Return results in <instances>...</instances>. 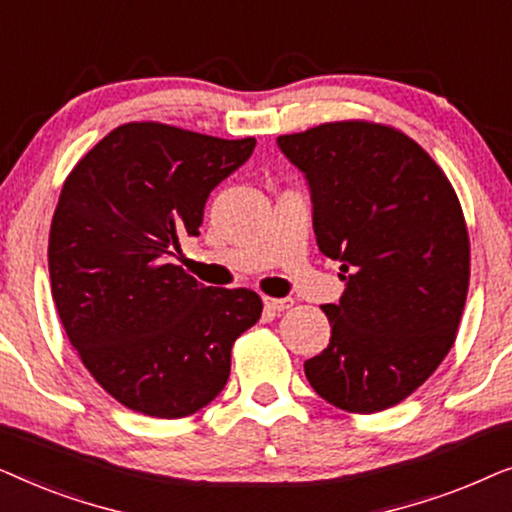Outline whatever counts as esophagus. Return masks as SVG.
<instances>
[{"label":"esophagus","mask_w":512,"mask_h":512,"mask_svg":"<svg viewBox=\"0 0 512 512\" xmlns=\"http://www.w3.org/2000/svg\"><path fill=\"white\" fill-rule=\"evenodd\" d=\"M263 305H265V310H270V312H284V310H289V307L293 305V300L291 298H270V296H265L263 298Z\"/></svg>","instance_id":"1"}]
</instances>
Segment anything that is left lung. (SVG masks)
<instances>
[{"label": "left lung", "mask_w": 512, "mask_h": 512, "mask_svg": "<svg viewBox=\"0 0 512 512\" xmlns=\"http://www.w3.org/2000/svg\"><path fill=\"white\" fill-rule=\"evenodd\" d=\"M305 174L321 254L345 293L324 305L331 342L305 361L312 389L347 412L387 410L429 380L457 338L471 277L459 198L401 130L321 123L277 137Z\"/></svg>", "instance_id": "1"}]
</instances>
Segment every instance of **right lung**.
Wrapping results in <instances>:
<instances>
[{"label": "right lung", "instance_id": "add662e5", "mask_svg": "<svg viewBox=\"0 0 512 512\" xmlns=\"http://www.w3.org/2000/svg\"><path fill=\"white\" fill-rule=\"evenodd\" d=\"M142 121L111 130L62 184L48 235L60 321L83 366L125 408L188 417L230 375V349L261 317L249 289H212L170 263L200 235L209 193L254 153Z\"/></svg>", "mask_w": 512, "mask_h": 512}]
</instances>
